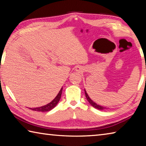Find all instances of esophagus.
<instances>
[{
  "label": "esophagus",
  "mask_w": 146,
  "mask_h": 146,
  "mask_svg": "<svg viewBox=\"0 0 146 146\" xmlns=\"http://www.w3.org/2000/svg\"><path fill=\"white\" fill-rule=\"evenodd\" d=\"M83 70H84L83 68L80 66H76V67H75V71H77V72H80V71H82Z\"/></svg>",
  "instance_id": "esophagus-1"
}]
</instances>
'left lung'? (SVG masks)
Here are the masks:
<instances>
[{"label": "left lung", "mask_w": 146, "mask_h": 146, "mask_svg": "<svg viewBox=\"0 0 146 146\" xmlns=\"http://www.w3.org/2000/svg\"><path fill=\"white\" fill-rule=\"evenodd\" d=\"M84 92H85L86 97V98H87L88 101V102H89V103H90V104L93 106V107H94V108H96V109H97V110H108V108H106V107H103V106H100V105H98V104H97V103H95V102H94L93 100H91V98H90V97H89V95H88V93H87V92H86V91L85 89H84Z\"/></svg>", "instance_id": "1"}]
</instances>
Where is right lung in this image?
I'll return each instance as SVG.
<instances>
[{
  "instance_id": "add662e5",
  "label": "right lung",
  "mask_w": 146,
  "mask_h": 146,
  "mask_svg": "<svg viewBox=\"0 0 146 146\" xmlns=\"http://www.w3.org/2000/svg\"><path fill=\"white\" fill-rule=\"evenodd\" d=\"M62 88L60 89V91H59L58 95L56 96V97L54 98V99L51 101V102H49L48 104H46L45 106H41V107H38V108H29L31 110L33 111H41V112H46V111H49L53 109L55 106L57 105V104L58 103L59 100H60V98H61V95H62Z\"/></svg>"
}]
</instances>
